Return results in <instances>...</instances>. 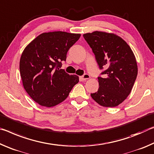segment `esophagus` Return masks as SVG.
Listing matches in <instances>:
<instances>
[{
    "label": "esophagus",
    "mask_w": 154,
    "mask_h": 154,
    "mask_svg": "<svg viewBox=\"0 0 154 154\" xmlns=\"http://www.w3.org/2000/svg\"><path fill=\"white\" fill-rule=\"evenodd\" d=\"M90 79V75L88 74H85L83 75H82L81 77H80V79L82 80H86L87 79Z\"/></svg>",
    "instance_id": "34e87169"
}]
</instances>
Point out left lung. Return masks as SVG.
<instances>
[{
    "label": "left lung",
    "mask_w": 154,
    "mask_h": 154,
    "mask_svg": "<svg viewBox=\"0 0 154 154\" xmlns=\"http://www.w3.org/2000/svg\"><path fill=\"white\" fill-rule=\"evenodd\" d=\"M91 48L100 69L99 89L91 96L100 105L115 107L130 94L138 74L137 60L132 49L114 33L94 31L83 35Z\"/></svg>",
    "instance_id": "1"
}]
</instances>
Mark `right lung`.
Returning <instances> with one entry per match:
<instances>
[{
  "label": "right lung",
  "instance_id": "add662e5",
  "mask_svg": "<svg viewBox=\"0 0 154 154\" xmlns=\"http://www.w3.org/2000/svg\"><path fill=\"white\" fill-rule=\"evenodd\" d=\"M80 34L63 31L44 32L25 48L20 57V72L24 89L35 102L52 107L66 99L79 81L76 75L60 69L69 49Z\"/></svg>",
  "mask_w": 154,
  "mask_h": 154
}]
</instances>
